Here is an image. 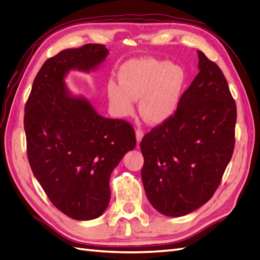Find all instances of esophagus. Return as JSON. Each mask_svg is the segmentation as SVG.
<instances>
[{"label":"esophagus","instance_id":"obj_1","mask_svg":"<svg viewBox=\"0 0 260 260\" xmlns=\"http://www.w3.org/2000/svg\"><path fill=\"white\" fill-rule=\"evenodd\" d=\"M136 138H137V143L139 145L140 141L142 140V138H143V131L140 130V129H138L136 131Z\"/></svg>","mask_w":260,"mask_h":260}]
</instances>
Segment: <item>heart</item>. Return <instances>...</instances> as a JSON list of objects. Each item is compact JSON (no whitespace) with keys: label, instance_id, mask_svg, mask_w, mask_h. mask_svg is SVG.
I'll use <instances>...</instances> for the list:
<instances>
[{"label":"heart","instance_id":"b5f03b06","mask_svg":"<svg viewBox=\"0 0 260 260\" xmlns=\"http://www.w3.org/2000/svg\"><path fill=\"white\" fill-rule=\"evenodd\" d=\"M119 80H110L107 90L112 110L123 118L134 111L141 99L139 111L147 122L161 124L174 117L182 100L188 74L180 64L151 57L125 62Z\"/></svg>","mask_w":260,"mask_h":260}]
</instances>
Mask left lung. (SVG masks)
<instances>
[{"instance_id":"obj_1","label":"left lung","mask_w":260,"mask_h":260,"mask_svg":"<svg viewBox=\"0 0 260 260\" xmlns=\"http://www.w3.org/2000/svg\"><path fill=\"white\" fill-rule=\"evenodd\" d=\"M198 52L199 73L174 117L142 138V183L162 215L181 217L217 190L235 147V101L220 69Z\"/></svg>"}]
</instances>
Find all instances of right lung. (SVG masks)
Wrapping results in <instances>:
<instances>
[{"label":"right lung","mask_w":260,"mask_h":260,"mask_svg":"<svg viewBox=\"0 0 260 260\" xmlns=\"http://www.w3.org/2000/svg\"><path fill=\"white\" fill-rule=\"evenodd\" d=\"M108 54L102 44L61 51L40 69L25 105L33 175L51 203L76 220H92L105 212L112 171L137 142L129 123L103 118L66 83L71 71H93Z\"/></svg>","instance_id":"add662e5"}]
</instances>
